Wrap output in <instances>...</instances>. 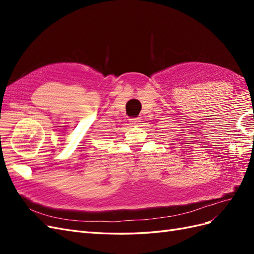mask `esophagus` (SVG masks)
I'll list each match as a JSON object with an SVG mask.
<instances>
[{"label": "esophagus", "mask_w": 254, "mask_h": 254, "mask_svg": "<svg viewBox=\"0 0 254 254\" xmlns=\"http://www.w3.org/2000/svg\"><path fill=\"white\" fill-rule=\"evenodd\" d=\"M140 122H141V120H140L139 118H136V119H130V124H131V125H137Z\"/></svg>", "instance_id": "1"}]
</instances>
